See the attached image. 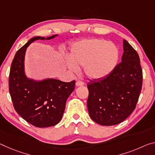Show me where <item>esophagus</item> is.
Instances as JSON below:
<instances>
[{
  "label": "esophagus",
  "mask_w": 155,
  "mask_h": 155,
  "mask_svg": "<svg viewBox=\"0 0 155 155\" xmlns=\"http://www.w3.org/2000/svg\"><path fill=\"white\" fill-rule=\"evenodd\" d=\"M83 84H84V83L83 81H78L76 83V85H77V86H81V85H83Z\"/></svg>",
  "instance_id": "obj_1"
}]
</instances>
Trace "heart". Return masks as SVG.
Wrapping results in <instances>:
<instances>
[{"label": "heart", "mask_w": 155, "mask_h": 155, "mask_svg": "<svg viewBox=\"0 0 155 155\" xmlns=\"http://www.w3.org/2000/svg\"><path fill=\"white\" fill-rule=\"evenodd\" d=\"M119 50L114 43L97 38L86 39L71 48L68 67L77 72L83 67L85 74L91 79H101L111 73L119 60Z\"/></svg>", "instance_id": "heart-1"}]
</instances>
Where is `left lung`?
I'll list each match as a JSON object with an SVG mask.
<instances>
[{
    "mask_svg": "<svg viewBox=\"0 0 155 155\" xmlns=\"http://www.w3.org/2000/svg\"><path fill=\"white\" fill-rule=\"evenodd\" d=\"M121 62L106 77L87 83V105L93 121L102 126H114L134 111L143 82V73L137 51L124 40Z\"/></svg>",
    "mask_w": 155,
    "mask_h": 155,
    "instance_id": "obj_1",
    "label": "left lung"
}]
</instances>
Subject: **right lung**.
Returning <instances> with one entry per match:
<instances>
[{
	"label": "right lung",
	"instance_id": "1",
	"mask_svg": "<svg viewBox=\"0 0 155 155\" xmlns=\"http://www.w3.org/2000/svg\"><path fill=\"white\" fill-rule=\"evenodd\" d=\"M39 39L45 38L33 37L17 51L9 72V90L16 112L33 126L46 127L55 126L62 119L66 101L74 90L75 81L67 83L48 78L36 81L26 77L24 72L26 49L29 44Z\"/></svg>",
	"mask_w": 155,
	"mask_h": 155
}]
</instances>
